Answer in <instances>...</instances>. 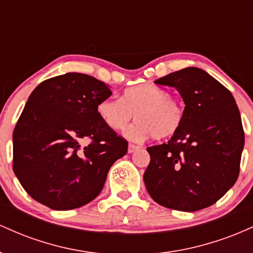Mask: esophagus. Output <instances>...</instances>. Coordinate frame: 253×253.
Listing matches in <instances>:
<instances>
[{"label": "esophagus", "mask_w": 253, "mask_h": 253, "mask_svg": "<svg viewBox=\"0 0 253 253\" xmlns=\"http://www.w3.org/2000/svg\"><path fill=\"white\" fill-rule=\"evenodd\" d=\"M140 149V146H138V145H135V144H128V153H133L134 152V151H136V150H139Z\"/></svg>", "instance_id": "esophagus-1"}]
</instances>
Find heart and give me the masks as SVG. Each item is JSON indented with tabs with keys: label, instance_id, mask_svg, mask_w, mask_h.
<instances>
[{
	"label": "heart",
	"instance_id": "obj_1",
	"mask_svg": "<svg viewBox=\"0 0 253 253\" xmlns=\"http://www.w3.org/2000/svg\"><path fill=\"white\" fill-rule=\"evenodd\" d=\"M96 112L102 123L113 130L124 129L135 117L138 120L125 132L127 138L135 141L152 135L156 139L170 138L178 132L184 120L181 103L171 98L167 90L151 84L125 89L121 100H101Z\"/></svg>",
	"mask_w": 253,
	"mask_h": 253
}]
</instances>
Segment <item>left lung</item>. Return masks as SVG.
Masks as SVG:
<instances>
[{"instance_id": "left-lung-1", "label": "left lung", "mask_w": 253, "mask_h": 253, "mask_svg": "<svg viewBox=\"0 0 253 253\" xmlns=\"http://www.w3.org/2000/svg\"><path fill=\"white\" fill-rule=\"evenodd\" d=\"M172 86L184 101L182 127L168 143L147 147L144 173L150 196L161 206L195 211L214 205L236 183L244 129L227 88L199 68H185L155 81Z\"/></svg>"}]
</instances>
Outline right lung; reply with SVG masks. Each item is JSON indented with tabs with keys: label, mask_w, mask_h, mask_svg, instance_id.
<instances>
[{
	"label": "right lung",
	"mask_w": 253,
	"mask_h": 253,
	"mask_svg": "<svg viewBox=\"0 0 253 253\" xmlns=\"http://www.w3.org/2000/svg\"><path fill=\"white\" fill-rule=\"evenodd\" d=\"M110 95L106 83L78 72L33 90L13 133V170L32 199L69 211L101 193L110 167L128 149L97 115V103Z\"/></svg>",
	"instance_id": "add662e5"
}]
</instances>
